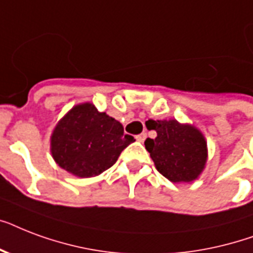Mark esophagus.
<instances>
[{"label": "esophagus", "instance_id": "obj_1", "mask_svg": "<svg viewBox=\"0 0 253 253\" xmlns=\"http://www.w3.org/2000/svg\"><path fill=\"white\" fill-rule=\"evenodd\" d=\"M146 138H147V134L146 132H142V134H139L138 136H136V140H138V142H144V140H146Z\"/></svg>", "mask_w": 253, "mask_h": 253}]
</instances>
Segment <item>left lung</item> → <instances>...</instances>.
<instances>
[{"label": "left lung", "instance_id": "8db88e82", "mask_svg": "<svg viewBox=\"0 0 253 253\" xmlns=\"http://www.w3.org/2000/svg\"><path fill=\"white\" fill-rule=\"evenodd\" d=\"M148 130L156 131L158 136L147 139L146 150L163 176L172 182L198 178L208 162V143L198 128L176 119H150Z\"/></svg>", "mask_w": 253, "mask_h": 253}]
</instances>
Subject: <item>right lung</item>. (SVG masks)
Here are the masks:
<instances>
[{"label":"right lung","instance_id":"add662e5","mask_svg":"<svg viewBox=\"0 0 253 253\" xmlns=\"http://www.w3.org/2000/svg\"><path fill=\"white\" fill-rule=\"evenodd\" d=\"M132 142L118 121L85 102L73 106L57 122L51 135V154L60 168L87 178L114 166Z\"/></svg>","mask_w":253,"mask_h":253}]
</instances>
